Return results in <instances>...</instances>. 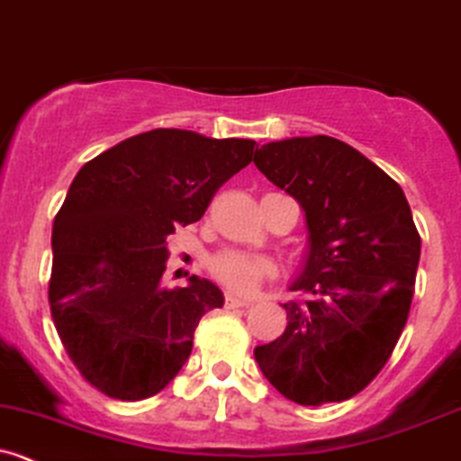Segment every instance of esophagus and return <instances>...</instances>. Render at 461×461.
<instances>
[{"mask_svg":"<svg viewBox=\"0 0 461 461\" xmlns=\"http://www.w3.org/2000/svg\"><path fill=\"white\" fill-rule=\"evenodd\" d=\"M249 304H251V300L239 298V295H234V294H227V298H225L227 309H240V307H249Z\"/></svg>","mask_w":461,"mask_h":461,"instance_id":"obj_1","label":"esophagus"}]
</instances>
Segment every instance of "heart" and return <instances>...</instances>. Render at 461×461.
Masks as SVG:
<instances>
[{"instance_id": "b5f03b06", "label": "heart", "mask_w": 461, "mask_h": 461, "mask_svg": "<svg viewBox=\"0 0 461 461\" xmlns=\"http://www.w3.org/2000/svg\"><path fill=\"white\" fill-rule=\"evenodd\" d=\"M210 269L231 292L249 294L263 276L274 274V263L260 256L227 249L210 260Z\"/></svg>"}]
</instances>
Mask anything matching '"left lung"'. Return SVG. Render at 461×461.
<instances>
[{
  "label": "left lung",
  "mask_w": 461,
  "mask_h": 461,
  "mask_svg": "<svg viewBox=\"0 0 461 461\" xmlns=\"http://www.w3.org/2000/svg\"><path fill=\"white\" fill-rule=\"evenodd\" d=\"M256 167L298 201L307 254L283 304L287 329L254 348L263 375L303 406L360 393L386 365L409 318L420 240L404 192L362 152L333 137L256 148Z\"/></svg>",
  "instance_id": "obj_1"
}]
</instances>
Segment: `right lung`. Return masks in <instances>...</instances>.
Returning a JSON list of instances; mask_svg holds the SVG:
<instances>
[{"mask_svg": "<svg viewBox=\"0 0 461 461\" xmlns=\"http://www.w3.org/2000/svg\"><path fill=\"white\" fill-rule=\"evenodd\" d=\"M254 148L251 139L161 128L77 172L52 225L48 298L68 356L101 393L137 402L166 389L190 357L201 318L222 307L207 278L163 285L167 239L205 214Z\"/></svg>", "mask_w": 461, "mask_h": 461, "instance_id": "1", "label": "right lung"}]
</instances>
